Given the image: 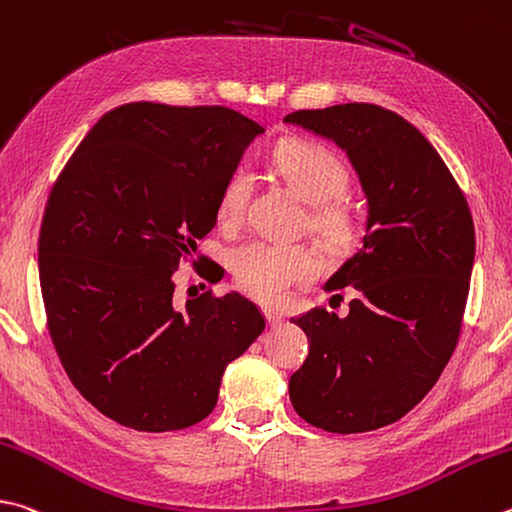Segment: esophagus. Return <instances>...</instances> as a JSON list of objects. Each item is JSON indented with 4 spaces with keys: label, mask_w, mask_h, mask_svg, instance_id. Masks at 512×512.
Returning a JSON list of instances; mask_svg holds the SVG:
<instances>
[{
    "label": "esophagus",
    "mask_w": 512,
    "mask_h": 512,
    "mask_svg": "<svg viewBox=\"0 0 512 512\" xmlns=\"http://www.w3.org/2000/svg\"><path fill=\"white\" fill-rule=\"evenodd\" d=\"M264 313H266V320H268V324H271V327H280V324L284 322V315L282 313L271 311V309H266Z\"/></svg>",
    "instance_id": "esophagus-1"
}]
</instances>
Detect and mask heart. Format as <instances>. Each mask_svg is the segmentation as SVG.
<instances>
[{
  "mask_svg": "<svg viewBox=\"0 0 512 512\" xmlns=\"http://www.w3.org/2000/svg\"><path fill=\"white\" fill-rule=\"evenodd\" d=\"M273 165L284 183L309 203V228L329 248H347L356 232V215L342 192L349 185L347 165L336 152L306 138H286L273 150ZM253 174L232 172L219 192L217 217L235 226L248 208ZM232 273L248 295L266 304L282 302L295 286L309 284L320 275V259L304 244H273L250 239L232 250Z\"/></svg>",
  "mask_w": 512,
  "mask_h": 512,
  "instance_id": "b5f03b06",
  "label": "heart"
}]
</instances>
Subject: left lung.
Here are the masks:
<instances>
[{
    "label": "left lung",
    "instance_id": "left-lung-1",
    "mask_svg": "<svg viewBox=\"0 0 512 512\" xmlns=\"http://www.w3.org/2000/svg\"><path fill=\"white\" fill-rule=\"evenodd\" d=\"M284 123L342 147L367 197L362 248L324 284L356 288L349 315L315 306L293 320L311 349L288 394L322 430H378L423 401L457 349L475 264L468 201L430 141L394 111L347 102Z\"/></svg>",
    "mask_w": 512,
    "mask_h": 512
}]
</instances>
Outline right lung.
I'll return each instance as SVG.
<instances>
[{
    "label": "right lung",
    "mask_w": 512,
    "mask_h": 512,
    "mask_svg": "<svg viewBox=\"0 0 512 512\" xmlns=\"http://www.w3.org/2000/svg\"><path fill=\"white\" fill-rule=\"evenodd\" d=\"M262 132L228 107L129 102L91 127L53 183L37 239L46 324L71 383L111 421L138 432L203 421L228 362L264 331L244 295L206 291L176 309L172 282Z\"/></svg>",
    "instance_id": "add662e5"
}]
</instances>
